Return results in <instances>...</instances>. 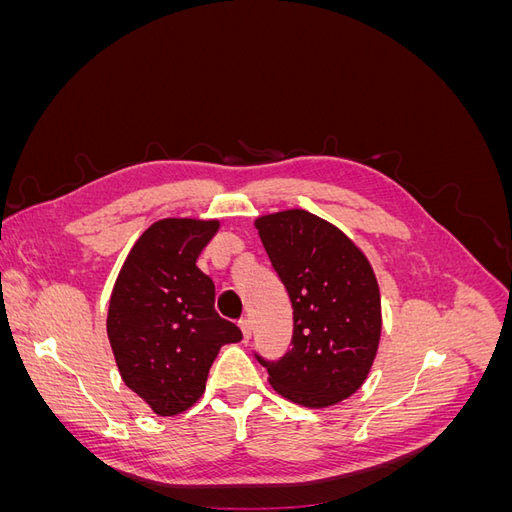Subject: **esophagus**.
Returning <instances> with one entry per match:
<instances>
[{"instance_id": "esophagus-1", "label": "esophagus", "mask_w": 512, "mask_h": 512, "mask_svg": "<svg viewBox=\"0 0 512 512\" xmlns=\"http://www.w3.org/2000/svg\"><path fill=\"white\" fill-rule=\"evenodd\" d=\"M239 329H241V333H243V342H250L252 339V322L250 320H241L239 322Z\"/></svg>"}]
</instances>
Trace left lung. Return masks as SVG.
I'll use <instances>...</instances> for the list:
<instances>
[{
	"label": "left lung",
	"instance_id": "left-lung-1",
	"mask_svg": "<svg viewBox=\"0 0 512 512\" xmlns=\"http://www.w3.org/2000/svg\"><path fill=\"white\" fill-rule=\"evenodd\" d=\"M292 303V348L265 361L269 384L292 404L327 408L363 386L380 331V288L365 254L337 226L303 209L254 222Z\"/></svg>",
	"mask_w": 512,
	"mask_h": 512
}]
</instances>
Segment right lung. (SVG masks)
Instances as JSON below:
<instances>
[{
	"label": "right lung",
	"mask_w": 512,
	"mask_h": 512,
	"mask_svg": "<svg viewBox=\"0 0 512 512\" xmlns=\"http://www.w3.org/2000/svg\"><path fill=\"white\" fill-rule=\"evenodd\" d=\"M218 220L166 218L151 224L117 275L106 333L121 380L158 416L192 408L224 344L241 342L215 312V286L196 267Z\"/></svg>",
	"instance_id": "add662e5"
}]
</instances>
